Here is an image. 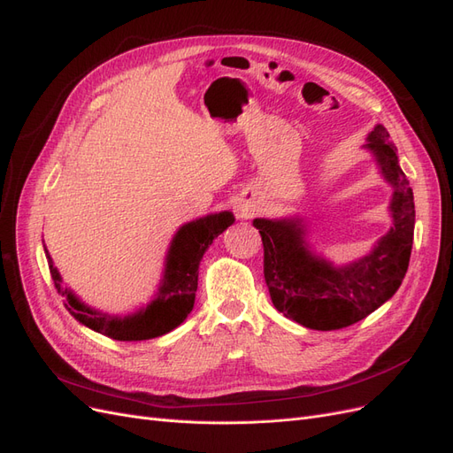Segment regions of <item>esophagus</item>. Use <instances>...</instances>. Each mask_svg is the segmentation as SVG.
<instances>
[{
  "instance_id": "esophagus-1",
  "label": "esophagus",
  "mask_w": 453,
  "mask_h": 453,
  "mask_svg": "<svg viewBox=\"0 0 453 453\" xmlns=\"http://www.w3.org/2000/svg\"><path fill=\"white\" fill-rule=\"evenodd\" d=\"M253 205H250V203H242L240 205V213H242V217H250V215H253Z\"/></svg>"
}]
</instances>
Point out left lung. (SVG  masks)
I'll return each mask as SVG.
<instances>
[{
    "mask_svg": "<svg viewBox=\"0 0 453 453\" xmlns=\"http://www.w3.org/2000/svg\"><path fill=\"white\" fill-rule=\"evenodd\" d=\"M381 173L393 185V226L374 251L357 263L334 268L306 250L298 221L255 219L265 248V281L278 311L315 331H336L365 319L399 289L414 242V193L396 158L389 132L368 134Z\"/></svg>",
    "mask_w": 453,
    "mask_h": 453,
    "instance_id": "left-lung-1",
    "label": "left lung"
}]
</instances>
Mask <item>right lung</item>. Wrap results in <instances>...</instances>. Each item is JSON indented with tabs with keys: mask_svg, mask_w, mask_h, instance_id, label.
<instances>
[{
	"mask_svg": "<svg viewBox=\"0 0 453 453\" xmlns=\"http://www.w3.org/2000/svg\"><path fill=\"white\" fill-rule=\"evenodd\" d=\"M232 223H234L232 213L223 211L202 217L198 221L181 226L168 251L166 272H164V280L157 298L147 306V310L125 319L109 318V315L94 311L83 303H79L70 291L64 289L60 273L54 268L52 258L45 248L50 278L58 295L64 296L65 310L79 323L87 325L92 331L122 342L157 338L170 333L177 325H181L190 310H193L195 295L198 289L200 260L211 242Z\"/></svg>",
	"mask_w": 453,
	"mask_h": 453,
	"instance_id": "1",
	"label": "right lung"
}]
</instances>
